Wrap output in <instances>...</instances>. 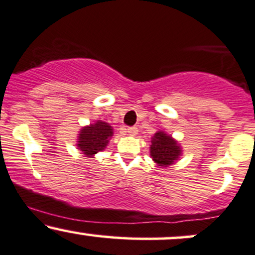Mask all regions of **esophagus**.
<instances>
[{
  "mask_svg": "<svg viewBox=\"0 0 255 255\" xmlns=\"http://www.w3.org/2000/svg\"><path fill=\"white\" fill-rule=\"evenodd\" d=\"M137 132H138V130H137L136 127L128 128V133L131 134V136H134V134H137Z\"/></svg>",
  "mask_w": 255,
  "mask_h": 255,
  "instance_id": "obj_1",
  "label": "esophagus"
}]
</instances>
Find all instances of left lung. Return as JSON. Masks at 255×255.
Returning <instances> with one entry per match:
<instances>
[{"instance_id":"left-lung-1","label":"left lung","mask_w":255,"mask_h":255,"mask_svg":"<svg viewBox=\"0 0 255 255\" xmlns=\"http://www.w3.org/2000/svg\"><path fill=\"white\" fill-rule=\"evenodd\" d=\"M181 150L172 137L158 131L151 138L150 155L158 166H169L180 156Z\"/></svg>"}]
</instances>
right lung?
I'll return each mask as SVG.
<instances>
[{"instance_id": "obj_1", "label": "right lung", "mask_w": 255, "mask_h": 255, "mask_svg": "<svg viewBox=\"0 0 255 255\" xmlns=\"http://www.w3.org/2000/svg\"><path fill=\"white\" fill-rule=\"evenodd\" d=\"M112 134V127H110L107 123L99 121L81 130L77 146L87 156H92L98 151L104 150Z\"/></svg>"}]
</instances>
